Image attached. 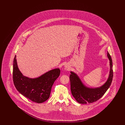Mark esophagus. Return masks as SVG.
<instances>
[{
    "label": "esophagus",
    "mask_w": 125,
    "mask_h": 125,
    "mask_svg": "<svg viewBox=\"0 0 125 125\" xmlns=\"http://www.w3.org/2000/svg\"><path fill=\"white\" fill-rule=\"evenodd\" d=\"M65 69L66 70H69L70 69V67L68 65H65Z\"/></svg>",
    "instance_id": "34e87169"
}]
</instances>
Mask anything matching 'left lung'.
Returning a JSON list of instances; mask_svg holds the SVG:
<instances>
[{"mask_svg": "<svg viewBox=\"0 0 125 125\" xmlns=\"http://www.w3.org/2000/svg\"><path fill=\"white\" fill-rule=\"evenodd\" d=\"M107 56L110 60V74L106 82L100 87L90 88L86 87L77 75L71 72V74L70 75L69 78L72 94L79 103L87 104L97 101L104 95L111 86L113 78V61L108 52H107Z\"/></svg>", "mask_w": 125, "mask_h": 125, "instance_id": "8db88e82", "label": "left lung"}]
</instances>
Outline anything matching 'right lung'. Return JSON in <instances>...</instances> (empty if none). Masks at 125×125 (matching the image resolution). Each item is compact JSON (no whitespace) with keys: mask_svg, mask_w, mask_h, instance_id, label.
Wrapping results in <instances>:
<instances>
[{"mask_svg":"<svg viewBox=\"0 0 125 125\" xmlns=\"http://www.w3.org/2000/svg\"><path fill=\"white\" fill-rule=\"evenodd\" d=\"M60 73V69L56 68L39 77L31 79L24 76L20 71L16 55L13 60L12 77L16 89L21 95L37 103H43L49 98L52 86Z\"/></svg>","mask_w":125,"mask_h":125,"instance_id":"obj_1","label":"right lung"}]
</instances>
